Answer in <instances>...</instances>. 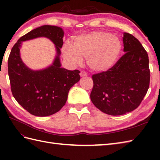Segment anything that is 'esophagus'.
I'll return each instance as SVG.
<instances>
[{
	"instance_id": "1",
	"label": "esophagus",
	"mask_w": 160,
	"mask_h": 160,
	"mask_svg": "<svg viewBox=\"0 0 160 160\" xmlns=\"http://www.w3.org/2000/svg\"><path fill=\"white\" fill-rule=\"evenodd\" d=\"M80 76L81 77H85V76H87V73L85 72V71H80Z\"/></svg>"
}]
</instances>
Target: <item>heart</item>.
Returning a JSON list of instances; mask_svg holds the SVG:
<instances>
[{"label": "heart", "mask_w": 160, "mask_h": 160, "mask_svg": "<svg viewBox=\"0 0 160 160\" xmlns=\"http://www.w3.org/2000/svg\"><path fill=\"white\" fill-rule=\"evenodd\" d=\"M122 49V44L116 36L106 32H93L78 36L74 43L68 40L62 47L63 56L68 62L78 65L87 57L91 69L104 71L116 62Z\"/></svg>", "instance_id": "1"}]
</instances>
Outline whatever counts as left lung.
Returning a JSON list of instances; mask_svg holds the SVG:
<instances>
[{"label": "left lung", "mask_w": 160, "mask_h": 160, "mask_svg": "<svg viewBox=\"0 0 160 160\" xmlns=\"http://www.w3.org/2000/svg\"><path fill=\"white\" fill-rule=\"evenodd\" d=\"M123 44L125 53L115 65L92 76L91 102L98 109L111 115H124L137 108L150 83L147 51L128 33H124Z\"/></svg>", "instance_id": "left-lung-1"}]
</instances>
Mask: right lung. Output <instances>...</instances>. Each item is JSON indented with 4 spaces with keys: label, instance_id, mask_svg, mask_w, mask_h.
I'll list each match as a JSON object with an SVG mask.
<instances>
[{
    "label": "right lung",
    "instance_id": "right-lung-1",
    "mask_svg": "<svg viewBox=\"0 0 160 160\" xmlns=\"http://www.w3.org/2000/svg\"><path fill=\"white\" fill-rule=\"evenodd\" d=\"M63 36L61 28L43 25L22 36L10 52L8 74L13 96L25 110L36 116H49L59 111L66 103L70 89L80 79L78 70L61 67ZM40 37L49 39L55 45L57 55L49 67L32 70L22 62L19 50L22 42Z\"/></svg>",
    "mask_w": 160,
    "mask_h": 160
}]
</instances>
